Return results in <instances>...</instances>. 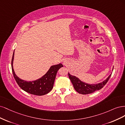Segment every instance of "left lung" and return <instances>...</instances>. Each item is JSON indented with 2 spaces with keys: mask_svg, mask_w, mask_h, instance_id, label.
Wrapping results in <instances>:
<instances>
[{
  "mask_svg": "<svg viewBox=\"0 0 125 125\" xmlns=\"http://www.w3.org/2000/svg\"><path fill=\"white\" fill-rule=\"evenodd\" d=\"M113 70V68L112 71ZM111 75L112 73L105 80L101 83L96 84H89L82 82L78 77H76L75 76L72 75L68 73V76L72 83L73 84L74 89L79 94H90L93 93L95 91L100 90L105 85L108 80H109Z\"/></svg>",
  "mask_w": 125,
  "mask_h": 125,
  "instance_id": "left-lung-1",
  "label": "left lung"
}]
</instances>
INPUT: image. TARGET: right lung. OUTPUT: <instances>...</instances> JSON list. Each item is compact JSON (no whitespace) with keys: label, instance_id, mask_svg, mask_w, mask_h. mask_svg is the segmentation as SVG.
I'll list each match as a JSON object with an SVG mask.
<instances>
[{"label":"right lung","instance_id":"1","mask_svg":"<svg viewBox=\"0 0 125 125\" xmlns=\"http://www.w3.org/2000/svg\"><path fill=\"white\" fill-rule=\"evenodd\" d=\"M14 51L11 61V67L13 75L16 82L22 90L31 94L43 95L47 94L52 89L57 72L60 68L63 66L61 63L52 65L41 78L33 81H26L20 78L15 74L13 66Z\"/></svg>","mask_w":125,"mask_h":125}]
</instances>
